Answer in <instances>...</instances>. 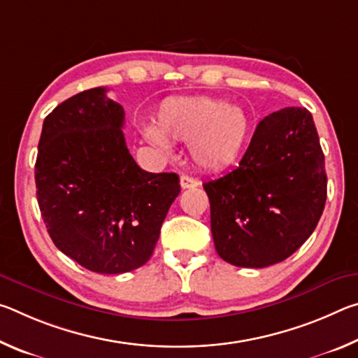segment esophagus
Instances as JSON below:
<instances>
[{"mask_svg":"<svg viewBox=\"0 0 358 358\" xmlns=\"http://www.w3.org/2000/svg\"><path fill=\"white\" fill-rule=\"evenodd\" d=\"M199 185H201V181L199 180L187 177V175H181V178H180L181 189H191V187H197Z\"/></svg>","mask_w":358,"mask_h":358,"instance_id":"esophagus-1","label":"esophagus"}]
</instances>
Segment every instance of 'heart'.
<instances>
[{
  "instance_id": "heart-1",
  "label": "heart",
  "mask_w": 358,
  "mask_h": 358,
  "mask_svg": "<svg viewBox=\"0 0 358 358\" xmlns=\"http://www.w3.org/2000/svg\"><path fill=\"white\" fill-rule=\"evenodd\" d=\"M250 117L241 107L211 96H178L161 102L150 142L166 147V138L189 142L194 164L205 172L234 166L250 136Z\"/></svg>"
}]
</instances>
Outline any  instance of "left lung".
Returning <instances> with one entry per match:
<instances>
[{
    "label": "left lung",
    "instance_id": "8db88e82",
    "mask_svg": "<svg viewBox=\"0 0 358 358\" xmlns=\"http://www.w3.org/2000/svg\"><path fill=\"white\" fill-rule=\"evenodd\" d=\"M211 235L226 262H282L310 238L327 201V173L313 115L286 107L257 124L232 172L203 183Z\"/></svg>",
    "mask_w": 358,
    "mask_h": 358
}]
</instances>
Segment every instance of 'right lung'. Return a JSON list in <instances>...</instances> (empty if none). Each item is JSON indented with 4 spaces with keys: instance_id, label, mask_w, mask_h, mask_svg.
I'll use <instances>...</instances> for the list:
<instances>
[{
    "instance_id": "1",
    "label": "right lung",
    "mask_w": 358,
    "mask_h": 358,
    "mask_svg": "<svg viewBox=\"0 0 358 358\" xmlns=\"http://www.w3.org/2000/svg\"><path fill=\"white\" fill-rule=\"evenodd\" d=\"M106 93L87 90L47 115L34 178L58 250L90 271L118 275L148 262L180 178L136 164L121 131L123 107Z\"/></svg>"
}]
</instances>
